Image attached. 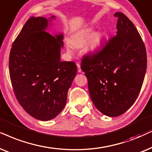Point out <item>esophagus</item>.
Returning <instances> with one entry per match:
<instances>
[{
  "label": "esophagus",
  "instance_id": "obj_1",
  "mask_svg": "<svg viewBox=\"0 0 152 152\" xmlns=\"http://www.w3.org/2000/svg\"><path fill=\"white\" fill-rule=\"evenodd\" d=\"M76 65H77V67H78V72H81V69H80V64L78 63V62H77V63H76Z\"/></svg>",
  "mask_w": 152,
  "mask_h": 152
}]
</instances>
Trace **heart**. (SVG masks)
I'll return each mask as SVG.
<instances>
[{"label":"heart","instance_id":"1","mask_svg":"<svg viewBox=\"0 0 152 152\" xmlns=\"http://www.w3.org/2000/svg\"><path fill=\"white\" fill-rule=\"evenodd\" d=\"M90 37L91 38H90V42H89L88 49L89 50H91V51H95L100 47L102 42L103 35L100 32H96V33H94L92 35V32L90 31L81 32L80 34L75 35L71 39V44L74 47H81L82 46H83L86 43V42L90 39ZM67 50L69 53L71 52L69 46H67Z\"/></svg>","mask_w":152,"mask_h":152}]
</instances>
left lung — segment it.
I'll return each instance as SVG.
<instances>
[{
    "label": "left lung",
    "mask_w": 152,
    "mask_h": 152,
    "mask_svg": "<svg viewBox=\"0 0 152 152\" xmlns=\"http://www.w3.org/2000/svg\"><path fill=\"white\" fill-rule=\"evenodd\" d=\"M117 35L101 50L83 56L81 69L95 107L105 115L117 117L134 104L147 69L146 48L131 20L116 12Z\"/></svg>",
    "instance_id": "8db88e82"
}]
</instances>
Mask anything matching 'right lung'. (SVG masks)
I'll return each mask as SVG.
<instances>
[{"mask_svg": "<svg viewBox=\"0 0 152 152\" xmlns=\"http://www.w3.org/2000/svg\"><path fill=\"white\" fill-rule=\"evenodd\" d=\"M51 18L54 19L53 16ZM48 21L30 17L12 44L9 71L18 102L37 120L55 118L65 106L77 73L74 62H62L63 36L46 31Z\"/></svg>", "mask_w": 152, "mask_h": 152, "instance_id": "obj_1", "label": "right lung"}]
</instances>
